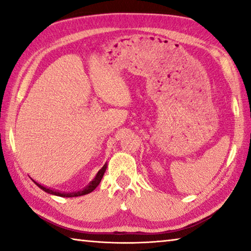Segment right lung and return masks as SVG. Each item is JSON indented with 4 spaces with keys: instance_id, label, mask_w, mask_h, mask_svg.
Wrapping results in <instances>:
<instances>
[{
    "instance_id": "right-lung-1",
    "label": "right lung",
    "mask_w": 251,
    "mask_h": 251,
    "mask_svg": "<svg viewBox=\"0 0 251 251\" xmlns=\"http://www.w3.org/2000/svg\"><path fill=\"white\" fill-rule=\"evenodd\" d=\"M106 168H107V164H105L103 167H101L99 173L96 174V176L94 177V179H93L90 184H88L86 187H84L83 189L77 190V192H72V193H65V192H59V190L56 189H52V188H49V187H45L43 185H41L40 182L35 181L34 179H32L35 184L40 187L42 190H44L45 193L50 194V195H55V196H59V197H78V196H84V195H87L92 193L93 190H94L97 186L100 185V182L101 180V178H103L104 174L106 172Z\"/></svg>"
}]
</instances>
